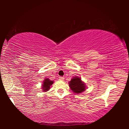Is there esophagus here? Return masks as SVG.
Returning a JSON list of instances; mask_svg holds the SVG:
<instances>
[{
	"instance_id": "34e87169",
	"label": "esophagus",
	"mask_w": 129,
	"mask_h": 129,
	"mask_svg": "<svg viewBox=\"0 0 129 129\" xmlns=\"http://www.w3.org/2000/svg\"><path fill=\"white\" fill-rule=\"evenodd\" d=\"M58 80H59L60 81H64V77H58Z\"/></svg>"
}]
</instances>
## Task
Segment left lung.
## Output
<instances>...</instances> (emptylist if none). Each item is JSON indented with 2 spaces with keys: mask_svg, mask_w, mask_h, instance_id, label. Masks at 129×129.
Listing matches in <instances>:
<instances>
[{
  "mask_svg": "<svg viewBox=\"0 0 129 129\" xmlns=\"http://www.w3.org/2000/svg\"><path fill=\"white\" fill-rule=\"evenodd\" d=\"M69 87L75 93H81L85 90V85L78 77H74L69 82Z\"/></svg>",
  "mask_w": 129,
  "mask_h": 129,
  "instance_id": "obj_1",
  "label": "left lung"
}]
</instances>
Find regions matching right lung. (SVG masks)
Returning <instances> with one entry per match:
<instances>
[{
  "label": "right lung",
  "instance_id": "1",
  "mask_svg": "<svg viewBox=\"0 0 129 129\" xmlns=\"http://www.w3.org/2000/svg\"><path fill=\"white\" fill-rule=\"evenodd\" d=\"M53 81L50 80L49 78H46L43 81V84L42 85V89L43 91H47L50 89V87L53 84Z\"/></svg>",
  "mask_w": 129,
  "mask_h": 129
}]
</instances>
